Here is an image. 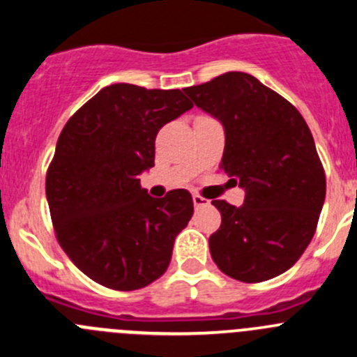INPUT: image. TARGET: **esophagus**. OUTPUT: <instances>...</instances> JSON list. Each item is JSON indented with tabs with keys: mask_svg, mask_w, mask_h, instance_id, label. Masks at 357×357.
Listing matches in <instances>:
<instances>
[{
	"mask_svg": "<svg viewBox=\"0 0 357 357\" xmlns=\"http://www.w3.org/2000/svg\"><path fill=\"white\" fill-rule=\"evenodd\" d=\"M193 204H195V207H197V209H200V207L209 206V200H207V198H204V197H200V195H193Z\"/></svg>",
	"mask_w": 357,
	"mask_h": 357,
	"instance_id": "obj_1",
	"label": "esophagus"
}]
</instances>
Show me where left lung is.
Returning a JSON list of instances; mask_svg holds the SVG:
<instances>
[{
  "instance_id": "1",
  "label": "left lung",
  "mask_w": 357,
  "mask_h": 357,
  "mask_svg": "<svg viewBox=\"0 0 357 357\" xmlns=\"http://www.w3.org/2000/svg\"><path fill=\"white\" fill-rule=\"evenodd\" d=\"M184 93L222 121L220 168L245 189L239 207L213 200L222 225L209 238L211 257L241 282L284 273L313 239L326 200V172L307 123L248 73H225Z\"/></svg>"
}]
</instances>
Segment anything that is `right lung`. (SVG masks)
Wrapping results in <instances>:
<instances>
[{
    "instance_id": "add662e5",
    "label": "right lung",
    "mask_w": 357,
    "mask_h": 357,
    "mask_svg": "<svg viewBox=\"0 0 357 357\" xmlns=\"http://www.w3.org/2000/svg\"><path fill=\"white\" fill-rule=\"evenodd\" d=\"M191 107L181 89L112 84L62 128L46 173L50 214L62 250L98 284L132 291L168 270L193 198H151L139 175L153 166L157 132Z\"/></svg>"
}]
</instances>
